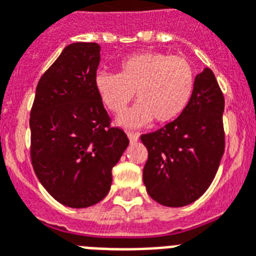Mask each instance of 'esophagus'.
Returning <instances> with one entry per match:
<instances>
[{
  "label": "esophagus",
  "mask_w": 256,
  "mask_h": 256,
  "mask_svg": "<svg viewBox=\"0 0 256 256\" xmlns=\"http://www.w3.org/2000/svg\"><path fill=\"white\" fill-rule=\"evenodd\" d=\"M126 136H128V138H130V142H134L138 140V134H134V132H128V134H126Z\"/></svg>",
  "instance_id": "1"
}]
</instances>
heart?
<instances>
[{
    "label": "heart",
    "mask_w": 256,
    "mask_h": 256,
    "mask_svg": "<svg viewBox=\"0 0 256 256\" xmlns=\"http://www.w3.org/2000/svg\"><path fill=\"white\" fill-rule=\"evenodd\" d=\"M195 85L194 68L187 58L162 52L128 56L118 73H98L94 86L102 104L122 114L136 93L138 104L118 118L122 126L138 128L150 122L166 124L183 114Z\"/></svg>",
    "instance_id": "1"
}]
</instances>
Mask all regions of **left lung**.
I'll return each mask as SVG.
<instances>
[{
  "instance_id": "left-lung-1",
  "label": "left lung",
  "mask_w": 256,
  "mask_h": 256,
  "mask_svg": "<svg viewBox=\"0 0 256 256\" xmlns=\"http://www.w3.org/2000/svg\"><path fill=\"white\" fill-rule=\"evenodd\" d=\"M223 112V93L212 70L204 68L195 77L183 114L142 134L148 150L142 182L152 199L167 207H183L207 191L224 154Z\"/></svg>"
}]
</instances>
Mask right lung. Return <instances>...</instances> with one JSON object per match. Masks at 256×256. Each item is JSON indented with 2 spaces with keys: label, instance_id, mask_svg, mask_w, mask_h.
<instances>
[{
  "label": "right lung",
  "instance_id": "obj_1",
  "mask_svg": "<svg viewBox=\"0 0 256 256\" xmlns=\"http://www.w3.org/2000/svg\"><path fill=\"white\" fill-rule=\"evenodd\" d=\"M100 45L70 44L40 78L30 110L33 170L58 203L85 208L108 195L130 144L94 86Z\"/></svg>",
  "mask_w": 256,
  "mask_h": 256
}]
</instances>
